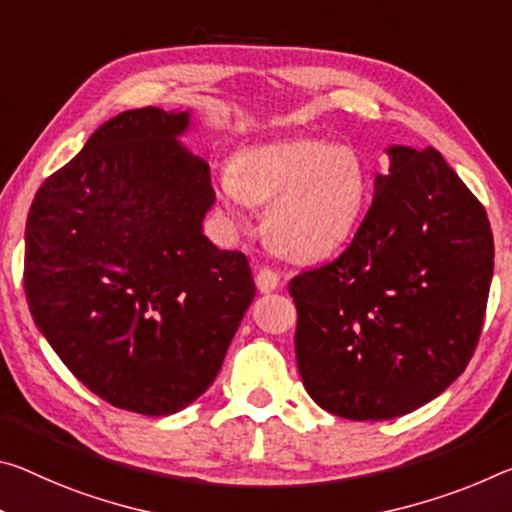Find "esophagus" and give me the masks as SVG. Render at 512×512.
Instances as JSON below:
<instances>
[{"instance_id":"1","label":"esophagus","mask_w":512,"mask_h":512,"mask_svg":"<svg viewBox=\"0 0 512 512\" xmlns=\"http://www.w3.org/2000/svg\"><path fill=\"white\" fill-rule=\"evenodd\" d=\"M255 282H257V289L262 291V294H271V291L280 287V275L273 269H269V266H264V269L257 271Z\"/></svg>"}]
</instances>
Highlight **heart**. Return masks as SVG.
Segmentation results:
<instances>
[{
	"label": "heart",
	"mask_w": 512,
	"mask_h": 512,
	"mask_svg": "<svg viewBox=\"0 0 512 512\" xmlns=\"http://www.w3.org/2000/svg\"><path fill=\"white\" fill-rule=\"evenodd\" d=\"M216 191L230 212L243 202L266 205V241L296 262H316L351 239L371 182L348 145L291 139L241 150L232 170L218 175Z\"/></svg>",
	"instance_id": "heart-1"
}]
</instances>
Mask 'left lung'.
Here are the masks:
<instances>
[{
  "mask_svg": "<svg viewBox=\"0 0 512 512\" xmlns=\"http://www.w3.org/2000/svg\"><path fill=\"white\" fill-rule=\"evenodd\" d=\"M387 154L351 246L289 282L307 394L355 421L408 415L465 371L494 269L488 214L442 154Z\"/></svg>",
  "mask_w": 512,
  "mask_h": 512,
  "instance_id": "1",
  "label": "left lung"
}]
</instances>
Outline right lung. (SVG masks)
<instances>
[{
  "instance_id": "1",
  "label": "right lung",
  "mask_w": 512,
  "mask_h": 512,
  "mask_svg": "<svg viewBox=\"0 0 512 512\" xmlns=\"http://www.w3.org/2000/svg\"><path fill=\"white\" fill-rule=\"evenodd\" d=\"M189 125L157 107L107 120L40 186L24 232L38 330L93 394L148 417L207 392L255 298L246 255L202 234L216 196L177 141Z\"/></svg>"
}]
</instances>
